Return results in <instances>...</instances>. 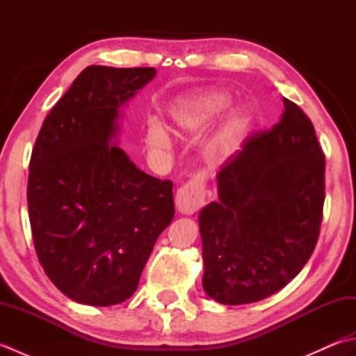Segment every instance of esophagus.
I'll list each match as a JSON object with an SVG mask.
<instances>
[{
	"instance_id": "34e87169",
	"label": "esophagus",
	"mask_w": 356,
	"mask_h": 356,
	"mask_svg": "<svg viewBox=\"0 0 356 356\" xmlns=\"http://www.w3.org/2000/svg\"><path fill=\"white\" fill-rule=\"evenodd\" d=\"M207 203V174L195 172L188 182L179 186L176 207L182 214H193Z\"/></svg>"
}]
</instances>
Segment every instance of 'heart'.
Wrapping results in <instances>:
<instances>
[{
  "label": "heart",
  "instance_id": "1",
  "mask_svg": "<svg viewBox=\"0 0 356 356\" xmlns=\"http://www.w3.org/2000/svg\"><path fill=\"white\" fill-rule=\"evenodd\" d=\"M229 102V97L223 93H209L179 104L177 107L171 110L172 130L179 134H188L199 130L209 119L218 116L228 108ZM249 120L251 119L245 113L234 116L228 125L225 127L220 139H218V148L229 149L237 147L248 130ZM147 142L149 147L157 149H165L170 147V136L166 133L165 127L157 120H153L148 125Z\"/></svg>",
  "mask_w": 356,
  "mask_h": 356
}]
</instances>
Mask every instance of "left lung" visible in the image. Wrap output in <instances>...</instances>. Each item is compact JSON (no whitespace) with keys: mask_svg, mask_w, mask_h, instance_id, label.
Returning <instances> with one entry per match:
<instances>
[{"mask_svg":"<svg viewBox=\"0 0 356 356\" xmlns=\"http://www.w3.org/2000/svg\"><path fill=\"white\" fill-rule=\"evenodd\" d=\"M283 104L280 122L249 134L223 163L218 200L200 211L203 289L222 305L283 289L318 241L326 157L306 113Z\"/></svg>","mask_w":356,"mask_h":356,"instance_id":"obj_1","label":"left lung"}]
</instances>
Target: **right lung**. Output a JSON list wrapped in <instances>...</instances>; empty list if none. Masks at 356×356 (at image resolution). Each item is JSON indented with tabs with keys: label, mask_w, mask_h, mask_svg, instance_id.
I'll return each instance as SVG.
<instances>
[{
	"label": "right lung",
	"mask_w": 356,
	"mask_h": 356,
	"mask_svg": "<svg viewBox=\"0 0 356 356\" xmlns=\"http://www.w3.org/2000/svg\"><path fill=\"white\" fill-rule=\"evenodd\" d=\"M153 67L90 65L45 118L29 165L35 251L67 297L90 306L130 298L174 217L171 180L111 145L118 108L154 78Z\"/></svg>",
	"instance_id": "1"
}]
</instances>
